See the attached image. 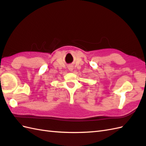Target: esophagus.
Returning a JSON list of instances; mask_svg holds the SVG:
<instances>
[{"mask_svg":"<svg viewBox=\"0 0 146 146\" xmlns=\"http://www.w3.org/2000/svg\"><path fill=\"white\" fill-rule=\"evenodd\" d=\"M68 69H69V70L70 72H72V70H73V69H74L73 66H72V65L69 66L68 67Z\"/></svg>","mask_w":146,"mask_h":146,"instance_id":"esophagus-1","label":"esophagus"}]
</instances>
